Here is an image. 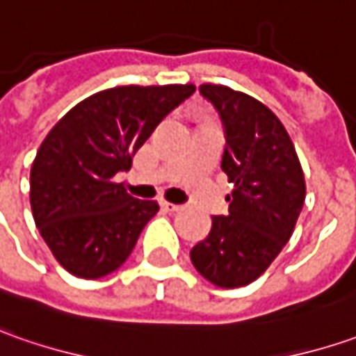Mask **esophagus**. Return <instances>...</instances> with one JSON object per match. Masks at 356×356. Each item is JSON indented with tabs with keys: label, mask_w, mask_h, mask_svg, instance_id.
<instances>
[{
	"label": "esophagus",
	"mask_w": 356,
	"mask_h": 356,
	"mask_svg": "<svg viewBox=\"0 0 356 356\" xmlns=\"http://www.w3.org/2000/svg\"><path fill=\"white\" fill-rule=\"evenodd\" d=\"M161 207L165 209L167 213H177V211H181V209H183L181 204H175V202H167V201L161 202Z\"/></svg>",
	"instance_id": "34e87169"
}]
</instances>
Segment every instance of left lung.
<instances>
[{
  "label": "left lung",
  "mask_w": 356,
  "mask_h": 356,
  "mask_svg": "<svg viewBox=\"0 0 356 356\" xmlns=\"http://www.w3.org/2000/svg\"><path fill=\"white\" fill-rule=\"evenodd\" d=\"M225 126L222 171L232 183L228 215L213 216L209 236L191 262L218 288H242L260 277L286 246L305 201V179L280 118L248 94L201 84Z\"/></svg>",
  "instance_id": "left-lung-1"
}]
</instances>
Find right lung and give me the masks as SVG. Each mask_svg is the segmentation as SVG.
Here are the masks:
<instances>
[{"label":"right lung","mask_w":356,"mask_h":356,"mask_svg":"<svg viewBox=\"0 0 356 356\" xmlns=\"http://www.w3.org/2000/svg\"><path fill=\"white\" fill-rule=\"evenodd\" d=\"M195 84L116 86L88 96L47 134L31 167L35 225L72 276L98 280L128 260L157 201L131 197L116 175Z\"/></svg>","instance_id":"add662e5"}]
</instances>
